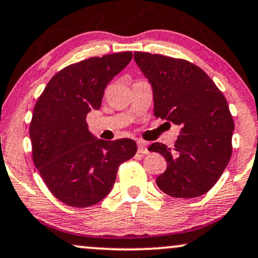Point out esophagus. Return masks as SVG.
I'll use <instances>...</instances> for the list:
<instances>
[{"mask_svg": "<svg viewBox=\"0 0 258 258\" xmlns=\"http://www.w3.org/2000/svg\"><path fill=\"white\" fill-rule=\"evenodd\" d=\"M138 152L142 153V155H148L149 150H148V146H146L145 142H142V140H139V142H138Z\"/></svg>", "mask_w": 258, "mask_h": 258, "instance_id": "esophagus-1", "label": "esophagus"}]
</instances>
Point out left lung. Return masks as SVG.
Returning <instances> with one entry per match:
<instances>
[{"label": "left lung", "mask_w": 258, "mask_h": 258, "mask_svg": "<svg viewBox=\"0 0 258 258\" xmlns=\"http://www.w3.org/2000/svg\"><path fill=\"white\" fill-rule=\"evenodd\" d=\"M153 89L156 118L181 126L172 148L153 143L167 170L156 183L172 198H198L217 183L232 155L234 122L227 101L201 68L180 58L135 52Z\"/></svg>", "instance_id": "obj_1"}]
</instances>
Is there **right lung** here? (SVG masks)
<instances>
[{
  "mask_svg": "<svg viewBox=\"0 0 258 258\" xmlns=\"http://www.w3.org/2000/svg\"><path fill=\"white\" fill-rule=\"evenodd\" d=\"M131 59L127 51L68 65L35 103L29 123L32 159L48 190L65 205L84 208L100 202L112 190L120 164L136 155L135 140L94 138L86 120Z\"/></svg>",
  "mask_w": 258,
  "mask_h": 258,
  "instance_id": "1",
  "label": "right lung"
}]
</instances>
